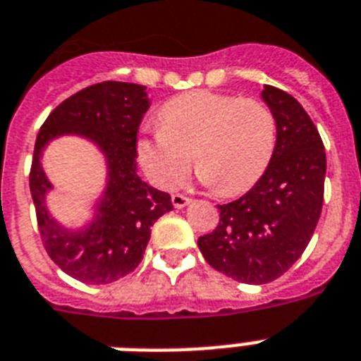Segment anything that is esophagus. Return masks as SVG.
Here are the masks:
<instances>
[{
	"mask_svg": "<svg viewBox=\"0 0 361 361\" xmlns=\"http://www.w3.org/2000/svg\"><path fill=\"white\" fill-rule=\"evenodd\" d=\"M171 201H173L175 208H184V207H188L190 202H192V199L186 197V195H183V193H173V195H171Z\"/></svg>",
	"mask_w": 361,
	"mask_h": 361,
	"instance_id": "34e87169",
	"label": "esophagus"
}]
</instances>
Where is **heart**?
I'll use <instances>...</instances> for the list:
<instances>
[{"label": "heart", "mask_w": 361, "mask_h": 361, "mask_svg": "<svg viewBox=\"0 0 361 361\" xmlns=\"http://www.w3.org/2000/svg\"><path fill=\"white\" fill-rule=\"evenodd\" d=\"M276 147V118L260 99L197 90L162 106L159 127L140 136L136 154L151 183L178 186L192 168L221 195H238L266 173Z\"/></svg>", "instance_id": "heart-1"}]
</instances>
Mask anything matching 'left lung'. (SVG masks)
<instances>
[{
    "label": "left lung",
    "instance_id": "8db88e82",
    "mask_svg": "<svg viewBox=\"0 0 361 361\" xmlns=\"http://www.w3.org/2000/svg\"><path fill=\"white\" fill-rule=\"evenodd\" d=\"M262 99L276 118L275 154L245 195L217 204V227L197 240L214 269L245 284H267L299 260L319 221L326 173L323 140L299 101L269 85Z\"/></svg>",
    "mask_w": 361,
    "mask_h": 361
}]
</instances>
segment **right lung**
Here are the masks:
<instances>
[{
  "instance_id": "1",
  "label": "right lung",
  "mask_w": 361,
  "mask_h": 361,
  "mask_svg": "<svg viewBox=\"0 0 361 361\" xmlns=\"http://www.w3.org/2000/svg\"><path fill=\"white\" fill-rule=\"evenodd\" d=\"M147 109L145 86L105 80L62 101L37 136L29 188L42 243L56 266L85 284H110L136 269L154 221L173 210L169 193L151 188L136 173V134ZM62 133L88 137L107 159L106 193L94 219L82 229L62 228L45 207V193L52 185L39 157Z\"/></svg>"
}]
</instances>
